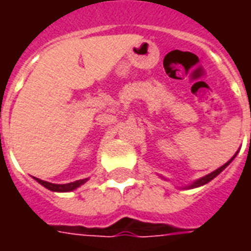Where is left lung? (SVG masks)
Returning <instances> with one entry per match:
<instances>
[{"label":"left lung","mask_w":251,"mask_h":251,"mask_svg":"<svg viewBox=\"0 0 251 251\" xmlns=\"http://www.w3.org/2000/svg\"><path fill=\"white\" fill-rule=\"evenodd\" d=\"M237 153H238V152H237ZM237 153H235V154H234V156H232V157L230 158V160H228V161H227L226 164H223V165H222L221 168L215 169L214 172H211V174L205 175V176H203V177H200V179H196V180H195V181H192L191 184L184 185V187H183V189L198 188V187H201V185H204V184H207V183H210L211 180L215 179L216 176H218V175L221 174L222 171H225V168H227V165H228V164L231 163V161H232V160H234V158L237 157ZM163 179H164V177H163Z\"/></svg>","instance_id":"obj_1"}]
</instances>
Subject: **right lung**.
Segmentation results:
<instances>
[{
	"instance_id": "add662e5",
	"label": "right lung",
	"mask_w": 251,
	"mask_h": 251,
	"mask_svg": "<svg viewBox=\"0 0 251 251\" xmlns=\"http://www.w3.org/2000/svg\"><path fill=\"white\" fill-rule=\"evenodd\" d=\"M33 179L41 184L43 187H46L47 189H50L52 192H71L74 189L79 188L80 185H83L86 181L88 180L87 179H82V180H76V181H72V183H67V184H53V183H50V181H44V180L41 179H37V177H33Z\"/></svg>"
}]
</instances>
